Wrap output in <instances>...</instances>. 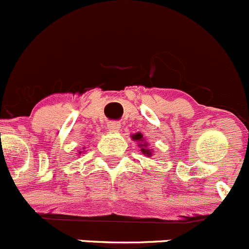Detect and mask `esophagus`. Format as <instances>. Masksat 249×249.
<instances>
[{
	"mask_svg": "<svg viewBox=\"0 0 249 249\" xmlns=\"http://www.w3.org/2000/svg\"><path fill=\"white\" fill-rule=\"evenodd\" d=\"M107 129L111 133H117L121 129V124H120L119 122H109V124H107Z\"/></svg>",
	"mask_w": 249,
	"mask_h": 249,
	"instance_id": "obj_1",
	"label": "esophagus"
}]
</instances>
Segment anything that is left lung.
<instances>
[{"mask_svg":"<svg viewBox=\"0 0 249 249\" xmlns=\"http://www.w3.org/2000/svg\"><path fill=\"white\" fill-rule=\"evenodd\" d=\"M132 139L134 140V142H138V146L140 147V151L142 152V155L144 156H152V149H149V142L145 140V138L142 137V133H135V134H132Z\"/></svg>","mask_w":249,"mask_h":249,"instance_id":"obj_1","label":"left lung"}]
</instances>
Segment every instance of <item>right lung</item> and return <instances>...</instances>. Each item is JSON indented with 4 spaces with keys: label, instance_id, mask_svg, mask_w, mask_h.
Wrapping results in <instances>:
<instances>
[{
    "label": "right lung",
    "instance_id": "1",
    "mask_svg": "<svg viewBox=\"0 0 249 249\" xmlns=\"http://www.w3.org/2000/svg\"><path fill=\"white\" fill-rule=\"evenodd\" d=\"M78 152H80V154H81V151H78Z\"/></svg>",
    "mask_w": 249,
    "mask_h": 249
}]
</instances>
